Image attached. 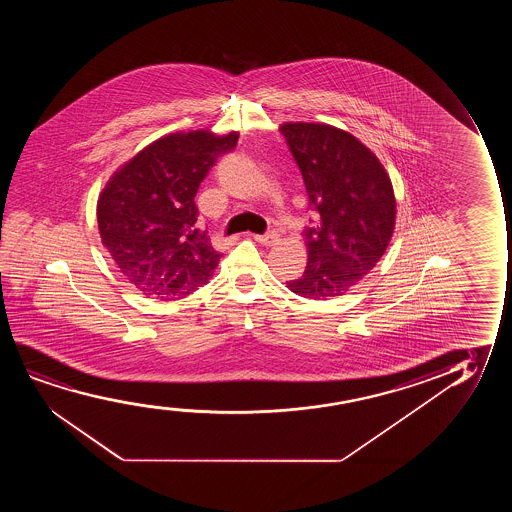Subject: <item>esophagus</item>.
I'll list each match as a JSON object with an SVG mask.
<instances>
[{"instance_id": "1", "label": "esophagus", "mask_w": 512, "mask_h": 512, "mask_svg": "<svg viewBox=\"0 0 512 512\" xmlns=\"http://www.w3.org/2000/svg\"><path fill=\"white\" fill-rule=\"evenodd\" d=\"M253 239H255V241H259V243H262V245L274 246L278 245L280 236H278L276 232H266V234H255Z\"/></svg>"}]
</instances>
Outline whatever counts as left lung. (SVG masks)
<instances>
[{
	"label": "left lung",
	"mask_w": 512,
	"mask_h": 512,
	"mask_svg": "<svg viewBox=\"0 0 512 512\" xmlns=\"http://www.w3.org/2000/svg\"><path fill=\"white\" fill-rule=\"evenodd\" d=\"M313 217L304 229L308 264L287 281L294 294L343 295L376 266L395 225L392 182L369 148L327 124H283Z\"/></svg>",
	"instance_id": "obj_1"
}]
</instances>
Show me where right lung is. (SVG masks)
<instances>
[{
    "mask_svg": "<svg viewBox=\"0 0 512 512\" xmlns=\"http://www.w3.org/2000/svg\"><path fill=\"white\" fill-rule=\"evenodd\" d=\"M238 134H169L113 175L98 201L99 234L129 283L175 301L208 283L220 253L197 229V189Z\"/></svg>",
    "mask_w": 512,
    "mask_h": 512,
    "instance_id": "1",
    "label": "right lung"
}]
</instances>
